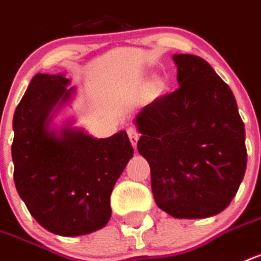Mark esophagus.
I'll return each mask as SVG.
<instances>
[{
  "label": "esophagus",
  "mask_w": 261,
  "mask_h": 261,
  "mask_svg": "<svg viewBox=\"0 0 261 261\" xmlns=\"http://www.w3.org/2000/svg\"><path fill=\"white\" fill-rule=\"evenodd\" d=\"M127 135L130 138L131 145L134 146V147H137V142L138 139H139V133H138L137 128H135L134 126L128 127V128H127Z\"/></svg>",
  "instance_id": "1"
}]
</instances>
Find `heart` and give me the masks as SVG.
<instances>
[{"instance_id": "1", "label": "heart", "mask_w": 261, "mask_h": 261, "mask_svg": "<svg viewBox=\"0 0 261 261\" xmlns=\"http://www.w3.org/2000/svg\"><path fill=\"white\" fill-rule=\"evenodd\" d=\"M164 88H165V83L161 79H155L154 82H152L151 91L154 92V94H160V92H162Z\"/></svg>"}]
</instances>
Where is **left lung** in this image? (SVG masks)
<instances>
[{
	"instance_id": "8db88e82",
	"label": "left lung",
	"mask_w": 261,
	"mask_h": 261,
	"mask_svg": "<svg viewBox=\"0 0 261 261\" xmlns=\"http://www.w3.org/2000/svg\"><path fill=\"white\" fill-rule=\"evenodd\" d=\"M179 87L137 116L138 151L150 165L156 205L205 219L236 196L247 167L244 123L228 84L194 55H174Z\"/></svg>"
}]
</instances>
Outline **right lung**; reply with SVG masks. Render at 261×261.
I'll return each mask as SVG.
<instances>
[{"instance_id":"add662e5","label":"right lung","mask_w":261,"mask_h":261,"mask_svg":"<svg viewBox=\"0 0 261 261\" xmlns=\"http://www.w3.org/2000/svg\"><path fill=\"white\" fill-rule=\"evenodd\" d=\"M68 79L37 73L13 116L14 185L40 225L60 236L100 229L111 217L110 196L134 149L126 131L96 139L65 127L48 131L49 114L69 99Z\"/></svg>"}]
</instances>
